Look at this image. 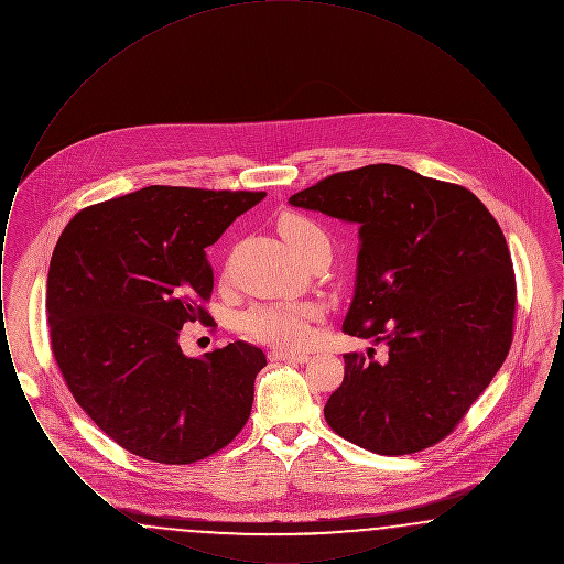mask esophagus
I'll list each match as a JSON object with an SVG mask.
<instances>
[{"mask_svg":"<svg viewBox=\"0 0 564 564\" xmlns=\"http://www.w3.org/2000/svg\"><path fill=\"white\" fill-rule=\"evenodd\" d=\"M270 361H294V364H306L308 355L304 352H292V350L272 349L270 350Z\"/></svg>","mask_w":564,"mask_h":564,"instance_id":"obj_1","label":"esophagus"}]
</instances>
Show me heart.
I'll list each match as a JSON object with an SVG mask.
<instances>
[{
	"mask_svg": "<svg viewBox=\"0 0 564 564\" xmlns=\"http://www.w3.org/2000/svg\"><path fill=\"white\" fill-rule=\"evenodd\" d=\"M279 232L294 251L317 241H327L322 226L300 214H285L279 219ZM319 308L308 302H279L256 304L242 315V329L247 336L283 349H302L313 338V322Z\"/></svg>",
	"mask_w": 564,
	"mask_h": 564,
	"instance_id": "b5f03b06",
	"label": "heart"
}]
</instances>
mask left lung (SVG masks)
Instances as JSON below:
<instances>
[{
	"label": "left lung",
	"instance_id": "1",
	"mask_svg": "<svg viewBox=\"0 0 564 564\" xmlns=\"http://www.w3.org/2000/svg\"><path fill=\"white\" fill-rule=\"evenodd\" d=\"M290 203L361 226L343 332L389 347L382 364L375 349L345 352L327 425L376 455L442 442L510 352L516 274L501 226L474 192L398 164L334 173Z\"/></svg>",
	"mask_w": 564,
	"mask_h": 564
}]
</instances>
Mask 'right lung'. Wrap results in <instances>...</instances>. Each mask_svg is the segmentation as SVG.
Instances as JSON below:
<instances>
[{
	"mask_svg": "<svg viewBox=\"0 0 564 564\" xmlns=\"http://www.w3.org/2000/svg\"><path fill=\"white\" fill-rule=\"evenodd\" d=\"M264 196L148 186L84 207L61 232L46 288L51 349L74 400L124 451L189 465L245 427L264 352L239 340L186 357L180 332L214 327L205 249Z\"/></svg>",
	"mask_w": 564,
	"mask_h": 564,
	"instance_id": "1",
	"label": "right lung"
}]
</instances>
